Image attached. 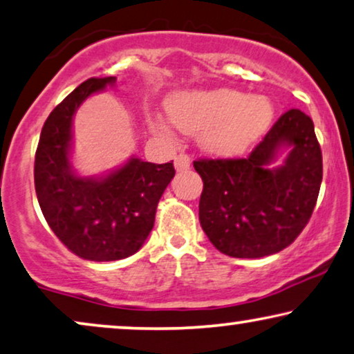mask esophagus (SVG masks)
Returning a JSON list of instances; mask_svg holds the SVG:
<instances>
[{
    "label": "esophagus",
    "mask_w": 354,
    "mask_h": 354,
    "mask_svg": "<svg viewBox=\"0 0 354 354\" xmlns=\"http://www.w3.org/2000/svg\"><path fill=\"white\" fill-rule=\"evenodd\" d=\"M189 167H191V158L186 153H179L175 158V168L176 171H187Z\"/></svg>",
    "instance_id": "obj_1"
}]
</instances>
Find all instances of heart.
Returning <instances> with one entry per match:
<instances>
[{
	"label": "heart",
	"mask_w": 354,
	"mask_h": 354,
	"mask_svg": "<svg viewBox=\"0 0 354 354\" xmlns=\"http://www.w3.org/2000/svg\"><path fill=\"white\" fill-rule=\"evenodd\" d=\"M170 120L187 134L198 133L202 149L216 157H236L266 131L272 109L265 97L227 88L183 91L167 101ZM157 133L168 134L163 118L151 117Z\"/></svg>",
	"instance_id": "1"
}]
</instances>
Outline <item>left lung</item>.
Wrapping results in <instances>:
<instances>
[{
    "label": "left lung",
    "instance_id": "obj_1",
    "mask_svg": "<svg viewBox=\"0 0 354 354\" xmlns=\"http://www.w3.org/2000/svg\"><path fill=\"white\" fill-rule=\"evenodd\" d=\"M286 148L283 165L271 167ZM194 168L203 181L198 220L210 242L227 257L261 258L290 245L310 221L322 153L311 118L290 109L247 158H203Z\"/></svg>",
    "mask_w": 354,
    "mask_h": 354
}]
</instances>
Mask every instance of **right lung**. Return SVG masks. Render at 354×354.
<instances>
[{
  "instance_id": "1",
  "label": "right lung",
  "mask_w": 354,
  "mask_h": 354,
  "mask_svg": "<svg viewBox=\"0 0 354 354\" xmlns=\"http://www.w3.org/2000/svg\"><path fill=\"white\" fill-rule=\"evenodd\" d=\"M115 77L89 78L68 94L44 122L35 153V191L44 220L80 258L115 261L146 242L157 203L175 176L170 163L131 157L102 176H78L71 163L73 115L94 93L113 86Z\"/></svg>"
}]
</instances>
